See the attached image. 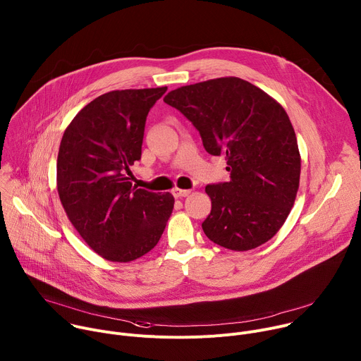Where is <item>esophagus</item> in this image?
Wrapping results in <instances>:
<instances>
[{"instance_id": "obj_1", "label": "esophagus", "mask_w": 361, "mask_h": 361, "mask_svg": "<svg viewBox=\"0 0 361 361\" xmlns=\"http://www.w3.org/2000/svg\"><path fill=\"white\" fill-rule=\"evenodd\" d=\"M171 192L176 198H183V197H187L191 191L190 190H183V188H173Z\"/></svg>"}]
</instances>
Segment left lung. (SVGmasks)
<instances>
[{
	"label": "left lung",
	"mask_w": 361,
	"mask_h": 361,
	"mask_svg": "<svg viewBox=\"0 0 361 361\" xmlns=\"http://www.w3.org/2000/svg\"><path fill=\"white\" fill-rule=\"evenodd\" d=\"M164 102L198 130L212 156H226L230 180L210 184L201 224L213 243L247 251L281 228L294 204L301 159L290 118L267 92L237 77L170 91Z\"/></svg>",
	"instance_id": "8db88e82"
}]
</instances>
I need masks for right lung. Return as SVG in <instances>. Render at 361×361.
<instances>
[{
  "label": "right lung",
  "instance_id": "1",
  "mask_svg": "<svg viewBox=\"0 0 361 361\" xmlns=\"http://www.w3.org/2000/svg\"><path fill=\"white\" fill-rule=\"evenodd\" d=\"M167 87L117 90L97 97L66 128L57 190L82 240L102 259L128 263L157 245L174 209L170 192L133 185L145 120Z\"/></svg>",
  "mask_w": 361,
  "mask_h": 361
}]
</instances>
